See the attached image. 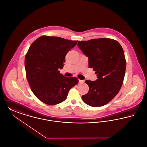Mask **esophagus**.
Returning a JSON list of instances; mask_svg holds the SVG:
<instances>
[{"instance_id":"obj_1","label":"esophagus","mask_w":147,"mask_h":147,"mask_svg":"<svg viewBox=\"0 0 147 147\" xmlns=\"http://www.w3.org/2000/svg\"><path fill=\"white\" fill-rule=\"evenodd\" d=\"M84 80H82L79 79V83H84Z\"/></svg>"}]
</instances>
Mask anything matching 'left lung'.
<instances>
[{"label": "left lung", "mask_w": 147, "mask_h": 147, "mask_svg": "<svg viewBox=\"0 0 147 147\" xmlns=\"http://www.w3.org/2000/svg\"><path fill=\"white\" fill-rule=\"evenodd\" d=\"M78 45L98 77L95 81L86 80L89 90L82 98L90 106H103L117 95L122 86L126 69L123 49L117 40L109 38L79 41Z\"/></svg>", "instance_id": "left-lung-1"}]
</instances>
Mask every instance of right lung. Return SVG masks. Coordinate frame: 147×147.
<instances>
[{"label":"right lung","mask_w":147,"mask_h":147,"mask_svg":"<svg viewBox=\"0 0 147 147\" xmlns=\"http://www.w3.org/2000/svg\"><path fill=\"white\" fill-rule=\"evenodd\" d=\"M77 42L43 35L30 46L24 62L26 79L33 93L44 103H61L78 84V78L64 77L58 70L63 69L66 54Z\"/></svg>","instance_id":"obj_1"}]
</instances>
